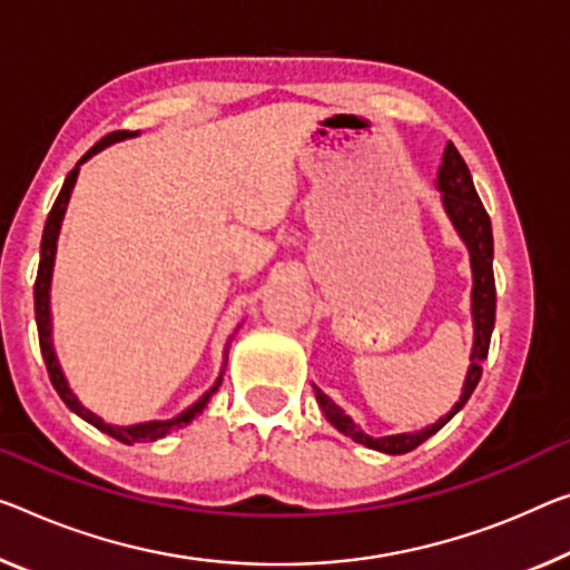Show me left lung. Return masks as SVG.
Listing matches in <instances>:
<instances>
[{
    "mask_svg": "<svg viewBox=\"0 0 570 570\" xmlns=\"http://www.w3.org/2000/svg\"><path fill=\"white\" fill-rule=\"evenodd\" d=\"M438 188L443 190V204L445 212H449L451 222L456 224L459 234L463 242L469 244L471 252V269H474V293H471V308H474V348H471V366L466 374V382H463V395L456 402V407L451 410L449 415L438 420L435 425L425 428V431L413 433V435H387V438H370L364 435L358 428L352 423V417L344 415L334 400L323 395L318 387L315 390V400L323 410L331 423H334L341 433L352 438L356 443H364L366 449L384 451L397 456V453H407L417 449L420 443L428 441L433 433L441 431V428L449 423V420L459 413V410L466 405L471 392L476 390L481 380V370H484V358L489 354V341H492L494 331V313H497V285H494V236H492V222H489V214L484 204L474 188V178H471L469 165L463 160L456 145L449 142L443 153V165L438 170Z\"/></svg>",
    "mask_w": 570,
    "mask_h": 570,
    "instance_id": "1",
    "label": "left lung"
}]
</instances>
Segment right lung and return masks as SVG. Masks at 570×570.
Segmentation results:
<instances>
[{
  "instance_id": "right-lung-1",
  "label": "right lung",
  "mask_w": 570,
  "mask_h": 570,
  "mask_svg": "<svg viewBox=\"0 0 570 570\" xmlns=\"http://www.w3.org/2000/svg\"><path fill=\"white\" fill-rule=\"evenodd\" d=\"M137 132H129V129H119V132H109L107 137H101L99 142H96L89 153H86L78 165L89 160L94 153L104 150V147L111 145V142H119V139H127V137H135ZM78 165L76 168L66 175V183L63 188H60V194L56 198V204H52L50 214H48V222H46V229H42V242H40V265H38V277H35V321H38V338H40V352L42 358H46V366H48V374H50V382L56 392L60 395V400L66 402L68 407L73 410L76 415H81L86 423H91L94 428H99L101 433H107L111 438H117L119 443H147V441H157V438H163L165 433H170L173 428H180L183 423H188V420H194L200 410L206 407L208 397L214 395L218 390V384H222V376H218V382L214 384L212 390L206 392L204 397H200L194 407H188L186 413L178 415L175 420H153V423H139V425H129V428H119V425H109L104 423L101 417H96L91 410H86L81 402L76 400V395L71 390H68V384L63 380V372H60V366L56 362V354H52V346H50V308H48V291H50V273H52V259H56V239H58V229H60V222H63V214H66V206H68V198H71V190H73V183H76V175H78Z\"/></svg>"
}]
</instances>
